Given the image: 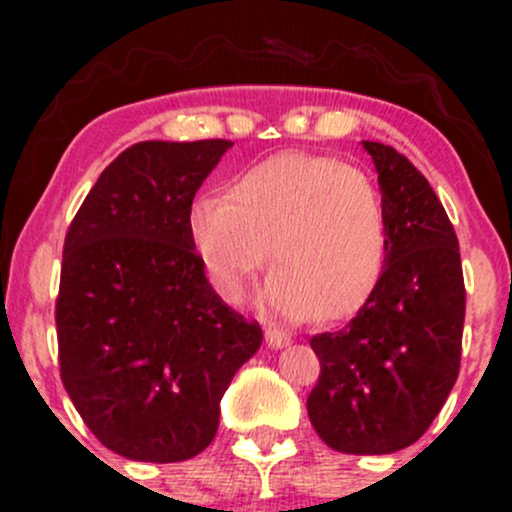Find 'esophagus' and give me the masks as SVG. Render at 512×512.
I'll use <instances>...</instances> for the list:
<instances>
[{"label":"esophagus","instance_id":"esophagus-1","mask_svg":"<svg viewBox=\"0 0 512 512\" xmlns=\"http://www.w3.org/2000/svg\"><path fill=\"white\" fill-rule=\"evenodd\" d=\"M264 339H267V344L272 346V349H281V346H286L291 342L289 334H286L284 330H276V327H267V332H264Z\"/></svg>","mask_w":512,"mask_h":512}]
</instances>
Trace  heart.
Wrapping results in <instances>:
<instances>
[{"label":"heart","mask_w":512,"mask_h":512,"mask_svg":"<svg viewBox=\"0 0 512 512\" xmlns=\"http://www.w3.org/2000/svg\"><path fill=\"white\" fill-rule=\"evenodd\" d=\"M187 238L211 286L238 301L267 260V298L291 320L356 315L383 279L390 228L378 190L337 158L281 154L228 182L226 197L197 195Z\"/></svg>","instance_id":"b5f03b06"}]
</instances>
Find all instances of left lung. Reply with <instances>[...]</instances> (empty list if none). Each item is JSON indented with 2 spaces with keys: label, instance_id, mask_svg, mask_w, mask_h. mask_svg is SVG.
Returning <instances> with one entry per match:
<instances>
[{
  "label": "left lung",
  "instance_id": "8db88e82",
  "mask_svg": "<svg viewBox=\"0 0 512 512\" xmlns=\"http://www.w3.org/2000/svg\"><path fill=\"white\" fill-rule=\"evenodd\" d=\"M363 149L378 170L390 248L354 320L310 339L320 378L308 416L332 450L387 455L424 436L455 385L464 279L455 228L428 180L392 146Z\"/></svg>",
  "mask_w": 512,
  "mask_h": 512
}]
</instances>
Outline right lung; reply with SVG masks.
I'll use <instances>...</instances> for the list:
<instances>
[{
    "label": "right lung",
    "instance_id": "right-lung-1",
    "mask_svg": "<svg viewBox=\"0 0 512 512\" xmlns=\"http://www.w3.org/2000/svg\"><path fill=\"white\" fill-rule=\"evenodd\" d=\"M226 139L139 142L103 170L64 238V390L108 450L182 462L219 428L221 397L262 344L211 289L185 214Z\"/></svg>",
    "mask_w": 512,
    "mask_h": 512
}]
</instances>
